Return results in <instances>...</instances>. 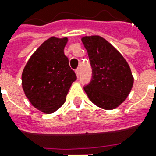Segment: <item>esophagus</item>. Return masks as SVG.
<instances>
[{
	"label": "esophagus",
	"mask_w": 156,
	"mask_h": 156,
	"mask_svg": "<svg viewBox=\"0 0 156 156\" xmlns=\"http://www.w3.org/2000/svg\"><path fill=\"white\" fill-rule=\"evenodd\" d=\"M75 73H76V76L78 77L79 74H80V69H79V68H77V69L75 70Z\"/></svg>",
	"instance_id": "1"
}]
</instances>
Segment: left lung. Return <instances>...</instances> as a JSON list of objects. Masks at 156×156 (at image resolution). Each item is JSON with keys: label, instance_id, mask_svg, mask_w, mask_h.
<instances>
[{"label": "left lung", "instance_id": "left-lung-1", "mask_svg": "<svg viewBox=\"0 0 156 156\" xmlns=\"http://www.w3.org/2000/svg\"><path fill=\"white\" fill-rule=\"evenodd\" d=\"M82 42L93 69L91 83L84 87L89 100L111 110L127 98L134 84L130 67L119 51L100 36H85Z\"/></svg>", "mask_w": 156, "mask_h": 156}]
</instances>
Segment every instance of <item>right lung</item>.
Instances as JSON below:
<instances>
[{"instance_id": "1", "label": "right lung", "mask_w": 156, "mask_h": 156, "mask_svg": "<svg viewBox=\"0 0 156 156\" xmlns=\"http://www.w3.org/2000/svg\"><path fill=\"white\" fill-rule=\"evenodd\" d=\"M68 41L67 37L47 39L33 52L22 72L26 97L44 114L54 113L64 104L72 83L77 79L64 54Z\"/></svg>"}]
</instances>
